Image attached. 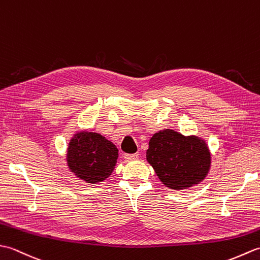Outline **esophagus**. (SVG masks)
I'll return each instance as SVG.
<instances>
[{
    "label": "esophagus",
    "mask_w": 260,
    "mask_h": 260,
    "mask_svg": "<svg viewBox=\"0 0 260 260\" xmlns=\"http://www.w3.org/2000/svg\"><path fill=\"white\" fill-rule=\"evenodd\" d=\"M124 158L126 161H134V159L139 158V153H135V154H125Z\"/></svg>",
    "instance_id": "34e87169"
}]
</instances>
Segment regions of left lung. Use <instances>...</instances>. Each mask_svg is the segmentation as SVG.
I'll return each mask as SVG.
<instances>
[{"label":"left lung","mask_w":260,"mask_h":260,"mask_svg":"<svg viewBox=\"0 0 260 260\" xmlns=\"http://www.w3.org/2000/svg\"><path fill=\"white\" fill-rule=\"evenodd\" d=\"M146 159L164 185L183 190L206 178L211 155L206 142L199 137L163 129L150 140Z\"/></svg>","instance_id":"1"}]
</instances>
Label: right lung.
<instances>
[{"instance_id": "1", "label": "right lung", "mask_w": 260, "mask_h": 260, "mask_svg": "<svg viewBox=\"0 0 260 260\" xmlns=\"http://www.w3.org/2000/svg\"><path fill=\"white\" fill-rule=\"evenodd\" d=\"M118 150L101 134L80 132L71 139L67 162L71 172L87 183H98L112 174Z\"/></svg>"}]
</instances>
